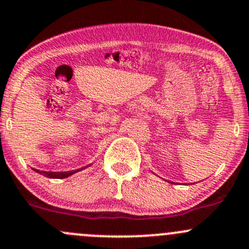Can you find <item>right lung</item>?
<instances>
[{
    "instance_id": "1",
    "label": "right lung",
    "mask_w": 249,
    "mask_h": 249,
    "mask_svg": "<svg viewBox=\"0 0 249 249\" xmlns=\"http://www.w3.org/2000/svg\"><path fill=\"white\" fill-rule=\"evenodd\" d=\"M37 173H41V175L46 176L48 178H59V179H61V178H66L69 177V176L73 175V173H76L79 171V170H77V171H70V172H47V171H39V170H35Z\"/></svg>"
}]
</instances>
